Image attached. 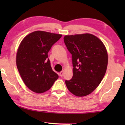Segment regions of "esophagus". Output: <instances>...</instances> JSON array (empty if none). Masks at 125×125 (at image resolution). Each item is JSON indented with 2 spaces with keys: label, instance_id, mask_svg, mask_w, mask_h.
Wrapping results in <instances>:
<instances>
[{
  "label": "esophagus",
  "instance_id": "esophagus-1",
  "mask_svg": "<svg viewBox=\"0 0 125 125\" xmlns=\"http://www.w3.org/2000/svg\"><path fill=\"white\" fill-rule=\"evenodd\" d=\"M64 71L60 72V76L61 77H62L63 75H64Z\"/></svg>",
  "mask_w": 125,
  "mask_h": 125
}]
</instances>
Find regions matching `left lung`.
I'll return each instance as SVG.
<instances>
[{"mask_svg": "<svg viewBox=\"0 0 125 125\" xmlns=\"http://www.w3.org/2000/svg\"><path fill=\"white\" fill-rule=\"evenodd\" d=\"M64 41L72 54L73 77L65 80L68 90L78 97L89 94L97 88L106 71L108 56L102 41L90 33L66 35Z\"/></svg>", "mask_w": 125, "mask_h": 125, "instance_id": "left-lung-1", "label": "left lung"}]
</instances>
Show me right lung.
Returning a JSON list of instances; mask_svg holds the SVG:
<instances>
[{
	"mask_svg": "<svg viewBox=\"0 0 125 125\" xmlns=\"http://www.w3.org/2000/svg\"><path fill=\"white\" fill-rule=\"evenodd\" d=\"M61 36L37 31L21 41L16 54V65L23 82L32 91L44 93L59 78L51 68L48 53Z\"/></svg>",
	"mask_w": 125,
	"mask_h": 125,
	"instance_id": "add662e5",
	"label": "right lung"
}]
</instances>
